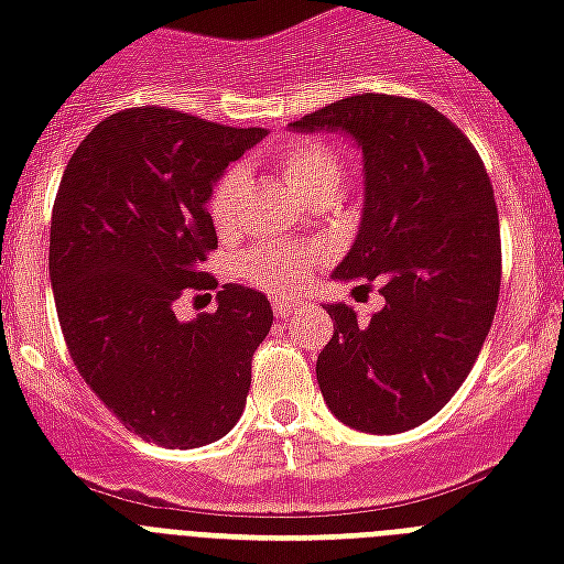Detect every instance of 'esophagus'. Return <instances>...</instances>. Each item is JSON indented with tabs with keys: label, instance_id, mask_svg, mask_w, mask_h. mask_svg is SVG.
I'll return each mask as SVG.
<instances>
[{
	"label": "esophagus",
	"instance_id": "obj_1",
	"mask_svg": "<svg viewBox=\"0 0 564 564\" xmlns=\"http://www.w3.org/2000/svg\"><path fill=\"white\" fill-rule=\"evenodd\" d=\"M301 307H304V304H301L299 299H274L272 301V310H274V316H278V318L292 316V313H295V310H301Z\"/></svg>",
	"mask_w": 564,
	"mask_h": 564
}]
</instances>
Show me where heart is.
<instances>
[{
	"label": "heart",
	"mask_w": 564,
	"mask_h": 564,
	"mask_svg": "<svg viewBox=\"0 0 564 564\" xmlns=\"http://www.w3.org/2000/svg\"><path fill=\"white\" fill-rule=\"evenodd\" d=\"M278 161H281L286 184L304 198L318 193V189H339V184H343V158L322 140L286 143L278 152ZM242 189H246V172L239 166L225 172L216 181V187L210 189L207 213H210V221L221 234H230L237 228V207L239 198H242ZM310 263H313L310 251L283 246V242H260V246L248 248L246 254L239 257V274L254 286H263V290L292 292L307 281Z\"/></svg>",
	"instance_id": "1"
}]
</instances>
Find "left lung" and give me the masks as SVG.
Here are the masks:
<instances>
[{"label":"left lung","mask_w":564,"mask_h":564,"mask_svg":"<svg viewBox=\"0 0 564 564\" xmlns=\"http://www.w3.org/2000/svg\"><path fill=\"white\" fill-rule=\"evenodd\" d=\"M290 128L343 131L362 149L360 230L334 278H380L386 301L369 322L327 304L334 336L316 360L318 389L354 430L419 427L463 386L498 307L500 225L486 166L451 119L403 96H348Z\"/></svg>","instance_id":"8db88e82"}]
</instances>
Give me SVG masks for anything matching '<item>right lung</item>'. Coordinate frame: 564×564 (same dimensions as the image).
Returning a JSON list of instances; mask_svg holds the SVG:
<instances>
[{"mask_svg": "<svg viewBox=\"0 0 564 564\" xmlns=\"http://www.w3.org/2000/svg\"><path fill=\"white\" fill-rule=\"evenodd\" d=\"M265 137L166 108H128L93 128L52 207L48 278L75 369L145 442L210 445L237 424L251 357L272 327L263 292L225 283L216 310L178 322L216 248L207 198L228 163Z\"/></svg>", "mask_w": 564, "mask_h": 564, "instance_id": "1", "label": "right lung"}]
</instances>
